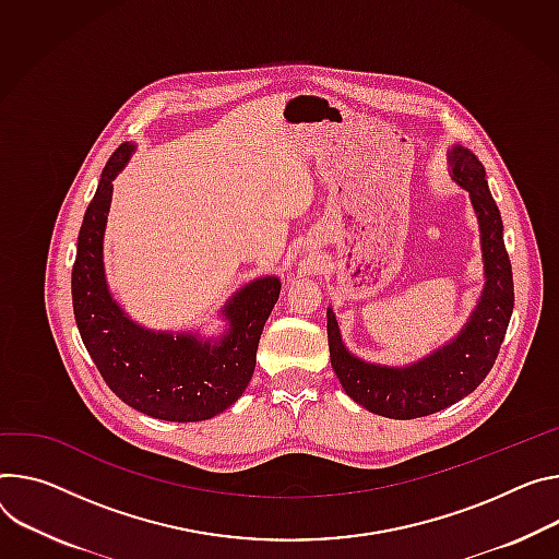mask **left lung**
I'll return each instance as SVG.
<instances>
[{
    "mask_svg": "<svg viewBox=\"0 0 559 559\" xmlns=\"http://www.w3.org/2000/svg\"><path fill=\"white\" fill-rule=\"evenodd\" d=\"M450 163L456 182L468 189L479 218L488 278L466 330L432 357L411 368H383L352 357L341 343L334 312L328 310L330 359L343 390L366 411L388 419L428 417L471 394L495 366L513 314V270L484 165L462 146L452 148Z\"/></svg>",
    "mask_w": 559,
    "mask_h": 559,
    "instance_id": "8db88e82",
    "label": "left lung"
}]
</instances>
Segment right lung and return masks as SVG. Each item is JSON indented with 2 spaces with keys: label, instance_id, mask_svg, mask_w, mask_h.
Wrapping results in <instances>:
<instances>
[{
  "label": "right lung",
  "instance_id": "obj_1",
  "mask_svg": "<svg viewBox=\"0 0 559 559\" xmlns=\"http://www.w3.org/2000/svg\"><path fill=\"white\" fill-rule=\"evenodd\" d=\"M129 154V142L114 151L80 227L71 276L78 330L105 383L131 408L165 421H205L227 411L251 381L281 281L267 276L236 294L225 308L231 330L216 345L154 334L129 321L111 298L103 270L114 178Z\"/></svg>",
  "mask_w": 559,
  "mask_h": 559
}]
</instances>
